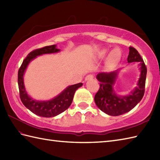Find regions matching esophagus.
<instances>
[{"mask_svg":"<svg viewBox=\"0 0 160 160\" xmlns=\"http://www.w3.org/2000/svg\"><path fill=\"white\" fill-rule=\"evenodd\" d=\"M93 75L89 74V75H88V76H86L85 81H87V80H91V79H93Z\"/></svg>","mask_w":160,"mask_h":160,"instance_id":"esophagus-1","label":"esophagus"}]
</instances>
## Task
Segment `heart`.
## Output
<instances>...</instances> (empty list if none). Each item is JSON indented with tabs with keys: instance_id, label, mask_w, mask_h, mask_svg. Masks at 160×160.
<instances>
[{
	"instance_id": "1",
	"label": "heart",
	"mask_w": 160,
	"mask_h": 160,
	"mask_svg": "<svg viewBox=\"0 0 160 160\" xmlns=\"http://www.w3.org/2000/svg\"><path fill=\"white\" fill-rule=\"evenodd\" d=\"M108 53V50L107 49H103L100 52V56L101 57H104L107 55ZM121 57V53L120 52V50L118 49H114L112 52H111L109 57H108V63L112 64L114 63L115 62H117L119 60H120Z\"/></svg>"
}]
</instances>
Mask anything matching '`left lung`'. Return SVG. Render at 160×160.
<instances>
[{
	"mask_svg": "<svg viewBox=\"0 0 160 160\" xmlns=\"http://www.w3.org/2000/svg\"><path fill=\"white\" fill-rule=\"evenodd\" d=\"M127 61L128 63L138 62L140 71L137 86L128 95H118L114 90L121 69L110 73H99L96 76L100 87L95 96V102L102 111L111 116H118L130 111L144 96L147 69L140 53L132 47H129Z\"/></svg>",
	"mask_w": 160,
	"mask_h": 160,
	"instance_id": "obj_1",
	"label": "left lung"
}]
</instances>
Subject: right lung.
I'll use <instances>...</instances> for the list:
<instances>
[{"mask_svg":"<svg viewBox=\"0 0 160 160\" xmlns=\"http://www.w3.org/2000/svg\"><path fill=\"white\" fill-rule=\"evenodd\" d=\"M60 49L57 48L56 45L47 46L41 49H36L30 52L23 60L18 73V84L20 97L22 104L32 113L44 118H52L62 113L72 102L76 91L82 86V83H78L68 86L58 96L49 100H37L33 99L27 92L24 84V74L29 63L36 57L43 54L58 53Z\"/></svg>","mask_w":160,"mask_h":160,"instance_id":"add662e5","label":"right lung"}]
</instances>
